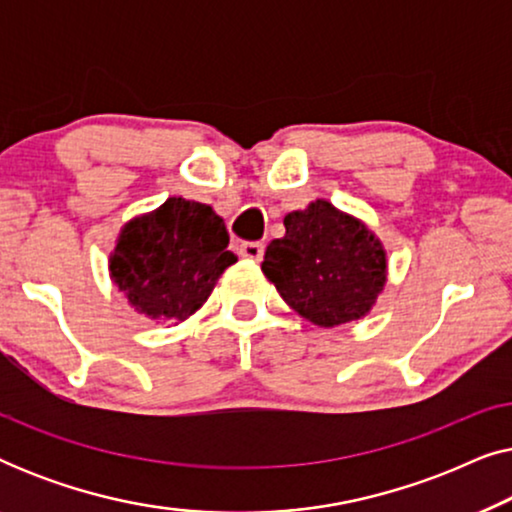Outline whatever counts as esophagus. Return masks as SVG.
<instances>
[{
	"mask_svg": "<svg viewBox=\"0 0 512 512\" xmlns=\"http://www.w3.org/2000/svg\"><path fill=\"white\" fill-rule=\"evenodd\" d=\"M263 251H265L263 242H242V244H240V254H242L244 258H249V261H256V263L261 261Z\"/></svg>",
	"mask_w": 512,
	"mask_h": 512,
	"instance_id": "34e87169",
	"label": "esophagus"
}]
</instances>
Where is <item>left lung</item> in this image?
Instances as JSON below:
<instances>
[{
	"instance_id": "8db88e82",
	"label": "left lung",
	"mask_w": 512,
	"mask_h": 512,
	"mask_svg": "<svg viewBox=\"0 0 512 512\" xmlns=\"http://www.w3.org/2000/svg\"><path fill=\"white\" fill-rule=\"evenodd\" d=\"M284 228L261 270L286 305L321 328L366 317L387 284V254L366 223L314 200L286 214Z\"/></svg>"
}]
</instances>
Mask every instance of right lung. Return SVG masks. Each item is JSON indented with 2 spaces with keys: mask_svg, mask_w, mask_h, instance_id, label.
I'll return each instance as SVG.
<instances>
[{
  "mask_svg": "<svg viewBox=\"0 0 512 512\" xmlns=\"http://www.w3.org/2000/svg\"><path fill=\"white\" fill-rule=\"evenodd\" d=\"M226 223L202 202L167 198L153 212L125 223L109 258L114 284L149 319L184 321L237 261Z\"/></svg>",
  "mask_w": 512,
  "mask_h": 512,
  "instance_id": "right-lung-1",
  "label": "right lung"
}]
</instances>
